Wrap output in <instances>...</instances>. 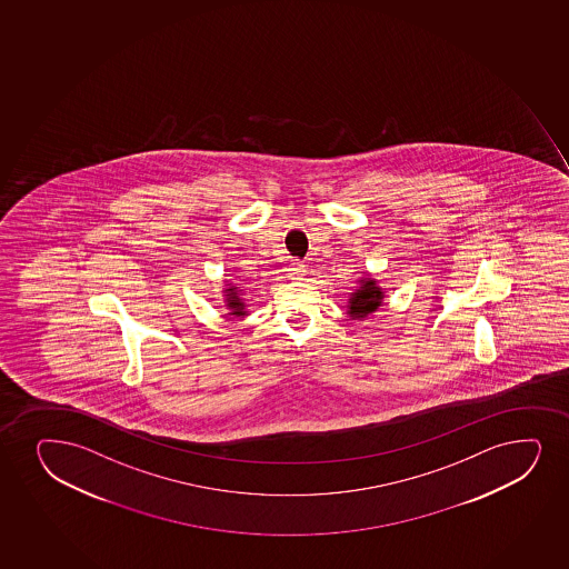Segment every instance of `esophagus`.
Returning <instances> with one entry per match:
<instances>
[{"label":"esophagus","mask_w":569,"mask_h":569,"mask_svg":"<svg viewBox=\"0 0 569 569\" xmlns=\"http://www.w3.org/2000/svg\"><path fill=\"white\" fill-rule=\"evenodd\" d=\"M288 274H290L292 279H301V277L306 274V266H303V261H290V266H288Z\"/></svg>","instance_id":"obj_1"}]
</instances>
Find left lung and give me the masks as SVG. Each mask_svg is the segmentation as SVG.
<instances>
[{
	"label": "left lung",
	"mask_w": 569,
	"mask_h": 569,
	"mask_svg": "<svg viewBox=\"0 0 569 569\" xmlns=\"http://www.w3.org/2000/svg\"><path fill=\"white\" fill-rule=\"evenodd\" d=\"M381 288L376 284L372 279L360 281L353 298L349 301V317L353 319H365L368 315H372L376 309L381 306Z\"/></svg>",
	"instance_id": "8db88e82"
}]
</instances>
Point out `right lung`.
<instances>
[{
	"label": "right lung",
	"instance_id": "right-lung-1",
	"mask_svg": "<svg viewBox=\"0 0 569 569\" xmlns=\"http://www.w3.org/2000/svg\"><path fill=\"white\" fill-rule=\"evenodd\" d=\"M241 292L237 290V287H229L226 290V296H228V308L231 309V315H237V317H241V315H247L244 311V303L241 300Z\"/></svg>",
	"mask_w": 569,
	"mask_h": 569
}]
</instances>
